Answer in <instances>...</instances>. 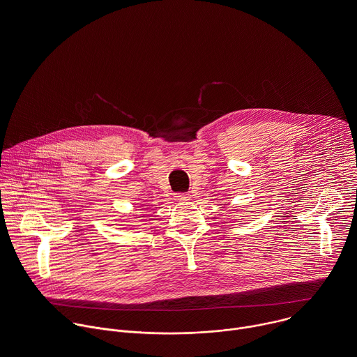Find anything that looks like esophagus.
Returning a JSON list of instances; mask_svg holds the SVG:
<instances>
[{
  "instance_id": "1",
  "label": "esophagus",
  "mask_w": 357,
  "mask_h": 357,
  "mask_svg": "<svg viewBox=\"0 0 357 357\" xmlns=\"http://www.w3.org/2000/svg\"><path fill=\"white\" fill-rule=\"evenodd\" d=\"M174 197H175V200H178V202L189 200V195H188V193H176Z\"/></svg>"
}]
</instances>
